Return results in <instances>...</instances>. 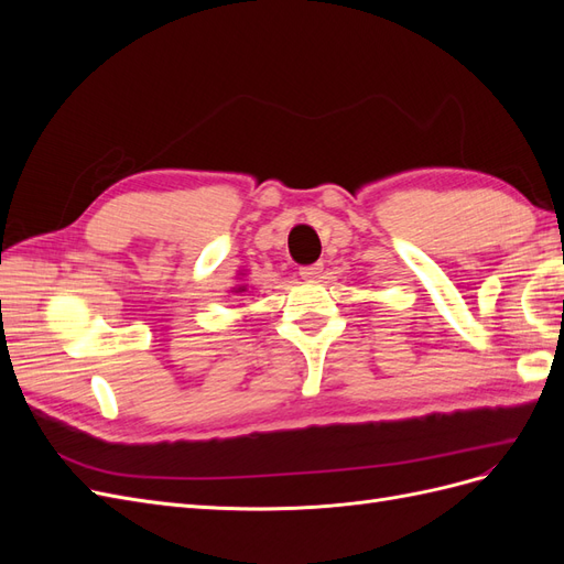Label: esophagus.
<instances>
[{"label":"esophagus","mask_w":564,"mask_h":564,"mask_svg":"<svg viewBox=\"0 0 564 564\" xmlns=\"http://www.w3.org/2000/svg\"><path fill=\"white\" fill-rule=\"evenodd\" d=\"M299 275H301L303 280H317V278L322 275V263H313V265H303V268L299 270Z\"/></svg>","instance_id":"1"}]
</instances>
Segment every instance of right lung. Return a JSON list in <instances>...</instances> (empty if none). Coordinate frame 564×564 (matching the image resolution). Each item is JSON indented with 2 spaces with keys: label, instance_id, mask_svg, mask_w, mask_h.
Returning a JSON list of instances; mask_svg holds the SVG:
<instances>
[{
  "label": "right lung",
  "instance_id": "obj_1",
  "mask_svg": "<svg viewBox=\"0 0 564 564\" xmlns=\"http://www.w3.org/2000/svg\"><path fill=\"white\" fill-rule=\"evenodd\" d=\"M237 292H245V286H237Z\"/></svg>",
  "mask_w": 564,
  "mask_h": 564
}]
</instances>
